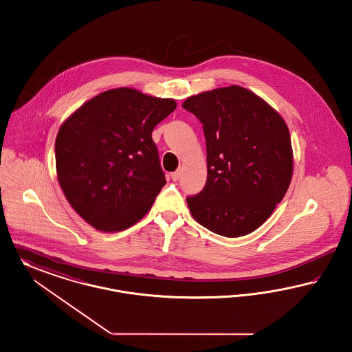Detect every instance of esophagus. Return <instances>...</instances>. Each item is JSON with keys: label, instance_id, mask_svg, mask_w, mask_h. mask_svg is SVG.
Wrapping results in <instances>:
<instances>
[{"label": "esophagus", "instance_id": "obj_1", "mask_svg": "<svg viewBox=\"0 0 352 352\" xmlns=\"http://www.w3.org/2000/svg\"><path fill=\"white\" fill-rule=\"evenodd\" d=\"M180 176H182V172H180V170H176V172L170 173V177H172L173 182H177V180L180 179Z\"/></svg>", "mask_w": 352, "mask_h": 352}]
</instances>
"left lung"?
<instances>
[{
    "label": "left lung",
    "mask_w": 352,
    "mask_h": 352,
    "mask_svg": "<svg viewBox=\"0 0 352 352\" xmlns=\"http://www.w3.org/2000/svg\"><path fill=\"white\" fill-rule=\"evenodd\" d=\"M203 123L208 177L188 196L193 219L223 237L249 234L282 201L293 175L290 132L256 94L229 86L183 103Z\"/></svg>",
    "instance_id": "obj_1"
}]
</instances>
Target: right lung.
Here are the masks:
<instances>
[{
	"label": "right lung",
	"mask_w": 352,
	"mask_h": 352,
	"mask_svg": "<svg viewBox=\"0 0 352 352\" xmlns=\"http://www.w3.org/2000/svg\"><path fill=\"white\" fill-rule=\"evenodd\" d=\"M176 106L173 99L120 87L94 96L60 126L58 182L95 229L120 232L147 214L167 183L152 131Z\"/></svg>",
	"instance_id": "right-lung-1"
}]
</instances>
